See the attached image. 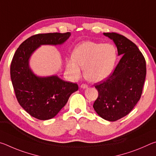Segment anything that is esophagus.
<instances>
[{"label": "esophagus", "instance_id": "esophagus-1", "mask_svg": "<svg viewBox=\"0 0 156 156\" xmlns=\"http://www.w3.org/2000/svg\"><path fill=\"white\" fill-rule=\"evenodd\" d=\"M80 87L81 88H83V89H86V88L88 87V85L87 84H85V83H83L80 85Z\"/></svg>", "mask_w": 156, "mask_h": 156}]
</instances>
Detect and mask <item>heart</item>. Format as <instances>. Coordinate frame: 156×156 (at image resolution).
<instances>
[{
    "label": "heart",
    "instance_id": "b5f03b06",
    "mask_svg": "<svg viewBox=\"0 0 156 156\" xmlns=\"http://www.w3.org/2000/svg\"><path fill=\"white\" fill-rule=\"evenodd\" d=\"M73 58L67 60L68 72L74 78L80 76L84 68V76L91 82H100L107 78L114 68L117 51L112 44L84 42L73 51Z\"/></svg>",
    "mask_w": 156,
    "mask_h": 156
}]
</instances>
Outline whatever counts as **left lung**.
<instances>
[{
	"mask_svg": "<svg viewBox=\"0 0 156 156\" xmlns=\"http://www.w3.org/2000/svg\"><path fill=\"white\" fill-rule=\"evenodd\" d=\"M104 35L112 39L122 57L113 72L95 85L98 96L93 107L100 117L113 122L129 114L140 99L146 61L136 44L125 36L114 32Z\"/></svg>",
	"mask_w": 156,
	"mask_h": 156,
	"instance_id": "left-lung-1",
	"label": "left lung"
}]
</instances>
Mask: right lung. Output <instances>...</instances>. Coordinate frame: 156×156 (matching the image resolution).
Returning a JSON list of instances; mask_svg holds the SVG:
<instances>
[{
	"mask_svg": "<svg viewBox=\"0 0 156 156\" xmlns=\"http://www.w3.org/2000/svg\"><path fill=\"white\" fill-rule=\"evenodd\" d=\"M70 36V32L36 34L20 44L12 58L10 75L16 97L20 106L38 120L56 116L78 86L56 76L37 77L29 67V59L41 44H60Z\"/></svg>",
	"mask_w": 156,
	"mask_h": 156,
	"instance_id": "right-lung-1",
	"label": "right lung"
}]
</instances>
